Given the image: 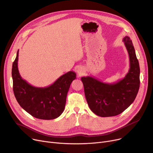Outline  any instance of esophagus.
<instances>
[{
    "label": "esophagus",
    "mask_w": 153,
    "mask_h": 153,
    "mask_svg": "<svg viewBox=\"0 0 153 153\" xmlns=\"http://www.w3.org/2000/svg\"><path fill=\"white\" fill-rule=\"evenodd\" d=\"M84 71V69H83V68H82L81 67H79L76 69V72H77V74L79 76H81L82 75H83Z\"/></svg>",
    "instance_id": "obj_1"
}]
</instances>
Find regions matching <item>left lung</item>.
Returning a JSON list of instances; mask_svg holds the SVG:
<instances>
[{
    "label": "left lung",
    "instance_id": "8db88e82",
    "mask_svg": "<svg viewBox=\"0 0 153 153\" xmlns=\"http://www.w3.org/2000/svg\"><path fill=\"white\" fill-rule=\"evenodd\" d=\"M129 57V69L125 76L114 83H106L94 77L81 78L91 110L102 117L115 116L123 112L134 101L140 87V67L129 37L123 39Z\"/></svg>",
    "mask_w": 153,
    "mask_h": 153
}]
</instances>
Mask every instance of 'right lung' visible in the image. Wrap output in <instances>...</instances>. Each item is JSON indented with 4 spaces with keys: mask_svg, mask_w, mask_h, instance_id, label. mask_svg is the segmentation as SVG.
<instances>
[{
    "mask_svg": "<svg viewBox=\"0 0 153 153\" xmlns=\"http://www.w3.org/2000/svg\"><path fill=\"white\" fill-rule=\"evenodd\" d=\"M19 50L12 66L13 92L19 105L33 117L42 120H52L63 112L71 84L76 73L70 71L61 76L50 86L37 88L21 76L18 67Z\"/></svg>",
    "mask_w": 153,
    "mask_h": 153,
    "instance_id": "1",
    "label": "right lung"
}]
</instances>
